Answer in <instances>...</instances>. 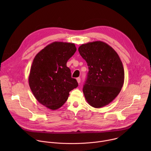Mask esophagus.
Instances as JSON below:
<instances>
[{"label": "esophagus", "mask_w": 151, "mask_h": 151, "mask_svg": "<svg viewBox=\"0 0 151 151\" xmlns=\"http://www.w3.org/2000/svg\"><path fill=\"white\" fill-rule=\"evenodd\" d=\"M76 80H77V82H78V83H79L81 82V78H77Z\"/></svg>", "instance_id": "obj_1"}]
</instances>
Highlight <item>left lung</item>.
Listing matches in <instances>:
<instances>
[{"label":"left lung","mask_w":151,"mask_h":151,"mask_svg":"<svg viewBox=\"0 0 151 151\" xmlns=\"http://www.w3.org/2000/svg\"><path fill=\"white\" fill-rule=\"evenodd\" d=\"M88 66L83 93L88 103L100 108L119 94L124 82L122 63L117 52L102 41L82 44L78 48Z\"/></svg>","instance_id":"obj_1"}]
</instances>
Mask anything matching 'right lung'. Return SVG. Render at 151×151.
Returning a JSON list of instances; mask_svg holds the SVG:
<instances>
[{"label": "right lung", "instance_id": "obj_1", "mask_svg": "<svg viewBox=\"0 0 151 151\" xmlns=\"http://www.w3.org/2000/svg\"><path fill=\"white\" fill-rule=\"evenodd\" d=\"M76 51L73 43L54 42L33 59L29 76L30 88L36 99L51 110L61 107L69 92L78 86L66 66Z\"/></svg>", "mask_w": 151, "mask_h": 151}]
</instances>
